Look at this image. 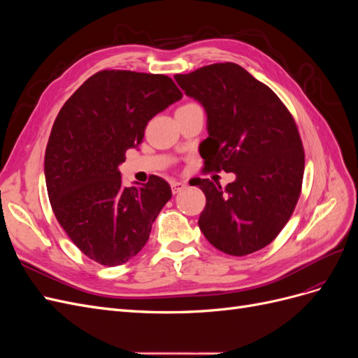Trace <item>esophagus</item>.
I'll return each mask as SVG.
<instances>
[{
	"mask_svg": "<svg viewBox=\"0 0 358 358\" xmlns=\"http://www.w3.org/2000/svg\"><path fill=\"white\" fill-rule=\"evenodd\" d=\"M187 188V183L182 182V180H173L171 182V192L173 194H178L180 191H183Z\"/></svg>",
	"mask_w": 358,
	"mask_h": 358,
	"instance_id": "obj_1",
	"label": "esophagus"
}]
</instances>
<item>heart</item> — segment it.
<instances>
[{"mask_svg":"<svg viewBox=\"0 0 358 358\" xmlns=\"http://www.w3.org/2000/svg\"><path fill=\"white\" fill-rule=\"evenodd\" d=\"M189 104H191V103H189Z\"/></svg>","mask_w":358,"mask_h":358,"instance_id":"heart-1","label":"heart"}]
</instances>
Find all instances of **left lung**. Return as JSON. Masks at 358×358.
Instances as JSON below:
<instances>
[{
    "label": "left lung",
    "instance_id": "8db88e82",
    "mask_svg": "<svg viewBox=\"0 0 358 358\" xmlns=\"http://www.w3.org/2000/svg\"><path fill=\"white\" fill-rule=\"evenodd\" d=\"M175 79L208 113L204 169L236 173L224 188L218 180H196L206 196L200 230L224 254L259 251L276 239L300 199L305 149L294 117L267 85L233 62Z\"/></svg>",
    "mask_w": 358,
    "mask_h": 358
}]
</instances>
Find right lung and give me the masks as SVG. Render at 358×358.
<instances>
[{"instance_id":"1","label":"right lung","mask_w":358,"mask_h":358,"mask_svg":"<svg viewBox=\"0 0 358 358\" xmlns=\"http://www.w3.org/2000/svg\"><path fill=\"white\" fill-rule=\"evenodd\" d=\"M182 99L166 74L101 70L79 86L53 122L45 155L52 210L71 242L95 263L115 267L140 252L170 199L152 175L125 187L119 166L148 122Z\"/></svg>"}]
</instances>
